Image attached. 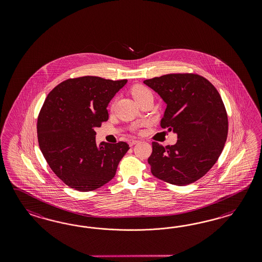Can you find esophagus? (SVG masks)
Returning a JSON list of instances; mask_svg holds the SVG:
<instances>
[{
    "mask_svg": "<svg viewBox=\"0 0 262 262\" xmlns=\"http://www.w3.org/2000/svg\"><path fill=\"white\" fill-rule=\"evenodd\" d=\"M128 145L132 147V146H134V145H135L136 143H138V140H135V139H129L128 140Z\"/></svg>",
    "mask_w": 262,
    "mask_h": 262,
    "instance_id": "esophagus-1",
    "label": "esophagus"
}]
</instances>
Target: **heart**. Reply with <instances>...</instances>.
I'll return each instance as SVG.
<instances>
[{
    "label": "heart",
    "mask_w": 262,
    "mask_h": 262,
    "mask_svg": "<svg viewBox=\"0 0 262 262\" xmlns=\"http://www.w3.org/2000/svg\"><path fill=\"white\" fill-rule=\"evenodd\" d=\"M130 93H132V95L135 98V100L137 103L140 102L141 100H143L146 97H148V96H152L150 89H148V88H145L143 85H140V84H136L135 86H133L132 90H130Z\"/></svg>",
    "instance_id": "b5f03b06"
}]
</instances>
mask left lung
Listing matches in <instances>:
<instances>
[{
	"instance_id": "1",
	"label": "left lung",
	"mask_w": 262,
	"mask_h": 262,
	"mask_svg": "<svg viewBox=\"0 0 262 262\" xmlns=\"http://www.w3.org/2000/svg\"><path fill=\"white\" fill-rule=\"evenodd\" d=\"M144 83L166 103L162 128L177 134L174 145L152 142L148 159L151 174L183 186L210 170L222 152L228 135V116L217 89L196 74H169Z\"/></svg>"
}]
</instances>
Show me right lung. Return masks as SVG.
Wrapping results in <instances>:
<instances>
[{
  "instance_id": "add662e5",
  "label": "right lung",
  "mask_w": 262,
  "mask_h": 262,
  "mask_svg": "<svg viewBox=\"0 0 262 262\" xmlns=\"http://www.w3.org/2000/svg\"><path fill=\"white\" fill-rule=\"evenodd\" d=\"M127 82L86 76L66 79L48 94L37 120L40 150L73 189L88 192L108 183L129 149L126 142L98 146L95 139L111 99Z\"/></svg>"
}]
</instances>
